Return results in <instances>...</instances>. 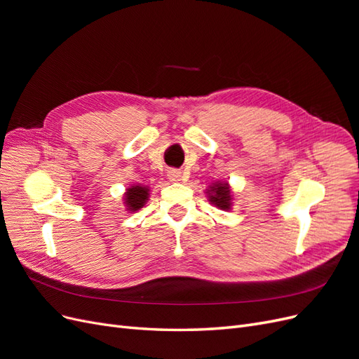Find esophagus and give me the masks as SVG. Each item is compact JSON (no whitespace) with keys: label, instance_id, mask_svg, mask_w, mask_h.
I'll return each mask as SVG.
<instances>
[{"label":"esophagus","instance_id":"1","mask_svg":"<svg viewBox=\"0 0 359 359\" xmlns=\"http://www.w3.org/2000/svg\"><path fill=\"white\" fill-rule=\"evenodd\" d=\"M168 177H169V180H170V181H173V182H178V181H181V180H182V173H181L180 170H177V169H172V170H169Z\"/></svg>","mask_w":359,"mask_h":359}]
</instances>
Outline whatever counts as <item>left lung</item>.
Returning <instances> with one entry per match:
<instances>
[{
    "instance_id": "1",
    "label": "left lung",
    "mask_w": 359,
    "mask_h": 359,
    "mask_svg": "<svg viewBox=\"0 0 359 359\" xmlns=\"http://www.w3.org/2000/svg\"><path fill=\"white\" fill-rule=\"evenodd\" d=\"M206 194H208L210 202L215 205L217 208L231 210L232 196H231V190H229V186H227V182L214 184V186H211L208 191H206Z\"/></svg>"
}]
</instances>
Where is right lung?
<instances>
[{"instance_id": "right-lung-1", "label": "right lung", "mask_w": 359, "mask_h": 359, "mask_svg": "<svg viewBox=\"0 0 359 359\" xmlns=\"http://www.w3.org/2000/svg\"><path fill=\"white\" fill-rule=\"evenodd\" d=\"M148 196H149L148 187L133 186V187L127 189L126 196H124V203L127 206V210H130V211L140 210L147 203Z\"/></svg>"}]
</instances>
